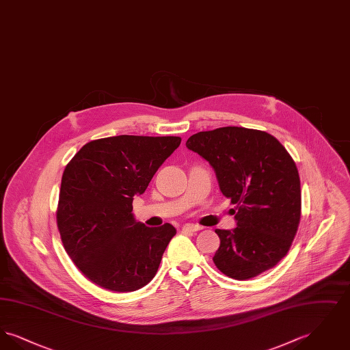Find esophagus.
Here are the masks:
<instances>
[{
  "label": "esophagus",
  "instance_id": "esophagus-1",
  "mask_svg": "<svg viewBox=\"0 0 350 350\" xmlns=\"http://www.w3.org/2000/svg\"><path fill=\"white\" fill-rule=\"evenodd\" d=\"M183 231H189V232H197V231H200L202 230V227L198 226V224H191V223H187V224H185L183 227Z\"/></svg>",
  "mask_w": 350,
  "mask_h": 350
}]
</instances>
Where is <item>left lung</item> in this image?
<instances>
[{
  "instance_id": "left-lung-1",
  "label": "left lung",
  "mask_w": 350,
  "mask_h": 350,
  "mask_svg": "<svg viewBox=\"0 0 350 350\" xmlns=\"http://www.w3.org/2000/svg\"><path fill=\"white\" fill-rule=\"evenodd\" d=\"M186 147L214 167L220 191L236 206L237 227L215 230L217 269L245 281L275 267L299 226L300 180L293 157L270 133L244 127L194 133Z\"/></svg>"
}]
</instances>
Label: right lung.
Returning a JSON list of instances; mask_svg holds the SVG:
<instances>
[{
  "instance_id": "add662e5",
  "label": "right lung",
  "mask_w": 350,
  "mask_h": 350,
  "mask_svg": "<svg viewBox=\"0 0 350 350\" xmlns=\"http://www.w3.org/2000/svg\"><path fill=\"white\" fill-rule=\"evenodd\" d=\"M180 144L178 136L103 137L86 143L64 169L57 228L70 260L102 288L130 293L154 277L176 228L136 221L133 200Z\"/></svg>"
}]
</instances>
